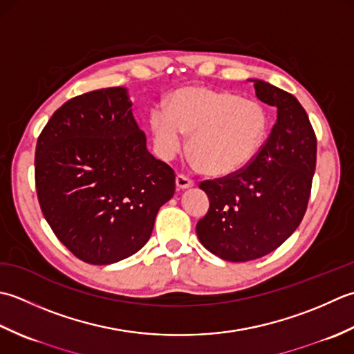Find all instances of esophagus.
I'll return each mask as SVG.
<instances>
[{
  "label": "esophagus",
  "mask_w": 354,
  "mask_h": 354,
  "mask_svg": "<svg viewBox=\"0 0 354 354\" xmlns=\"http://www.w3.org/2000/svg\"><path fill=\"white\" fill-rule=\"evenodd\" d=\"M176 185H177L178 189H187V187H192L194 186V182H192L191 178H187L186 176L178 174L176 177Z\"/></svg>",
  "instance_id": "esophagus-1"
}]
</instances>
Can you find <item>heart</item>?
Segmentation results:
<instances>
[{
    "instance_id": "b5f03b06",
    "label": "heart",
    "mask_w": 354,
    "mask_h": 354,
    "mask_svg": "<svg viewBox=\"0 0 354 354\" xmlns=\"http://www.w3.org/2000/svg\"><path fill=\"white\" fill-rule=\"evenodd\" d=\"M149 129L156 149L171 160L185 148L201 171L230 176L254 160L268 134V114L261 104L227 91L205 86H185L172 93L167 110L157 106L149 114Z\"/></svg>"
}]
</instances>
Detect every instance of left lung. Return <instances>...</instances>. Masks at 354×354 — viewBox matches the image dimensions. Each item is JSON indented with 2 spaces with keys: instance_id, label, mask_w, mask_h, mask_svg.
<instances>
[{
  "instance_id": "1",
  "label": "left lung",
  "mask_w": 354,
  "mask_h": 354,
  "mask_svg": "<svg viewBox=\"0 0 354 354\" xmlns=\"http://www.w3.org/2000/svg\"><path fill=\"white\" fill-rule=\"evenodd\" d=\"M250 81L257 97L277 108V124L246 168L200 183L211 205L197 223L198 240L232 263L270 254L297 230L316 168V136L298 99L261 79Z\"/></svg>"
}]
</instances>
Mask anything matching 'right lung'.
Returning <instances> with one entry per match:
<instances>
[{
	"instance_id": "obj_1",
	"label": "right lung",
	"mask_w": 354,
	"mask_h": 354,
	"mask_svg": "<svg viewBox=\"0 0 354 354\" xmlns=\"http://www.w3.org/2000/svg\"><path fill=\"white\" fill-rule=\"evenodd\" d=\"M124 86L67 100L36 143L41 211L64 246L88 264L118 263L145 246L176 174L147 149Z\"/></svg>"
}]
</instances>
